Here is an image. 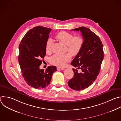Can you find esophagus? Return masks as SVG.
I'll list each match as a JSON object with an SVG mask.
<instances>
[{
	"label": "esophagus",
	"instance_id": "esophagus-1",
	"mask_svg": "<svg viewBox=\"0 0 121 121\" xmlns=\"http://www.w3.org/2000/svg\"><path fill=\"white\" fill-rule=\"evenodd\" d=\"M65 68L64 67H57V70H64L65 69Z\"/></svg>",
	"mask_w": 121,
	"mask_h": 121
}]
</instances>
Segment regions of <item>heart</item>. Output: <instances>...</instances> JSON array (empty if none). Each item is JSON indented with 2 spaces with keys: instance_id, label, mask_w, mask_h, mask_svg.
Instances as JSON below:
<instances>
[{
  "instance_id": "heart-1",
  "label": "heart",
  "mask_w": 121,
  "mask_h": 121,
  "mask_svg": "<svg viewBox=\"0 0 121 121\" xmlns=\"http://www.w3.org/2000/svg\"><path fill=\"white\" fill-rule=\"evenodd\" d=\"M56 37L60 42L66 45V51L73 56H77L83 47L84 39L81 36H74L72 33L62 31L58 32ZM52 43L53 40L51 39H48L47 40L45 44L46 54H50L52 53ZM70 54L67 53L64 55H55L51 57L50 63L55 65L63 66L71 60V55Z\"/></svg>"
}]
</instances>
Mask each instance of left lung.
I'll use <instances>...</instances> for the list:
<instances>
[{
  "label": "left lung",
  "mask_w": 121,
  "mask_h": 121,
  "mask_svg": "<svg viewBox=\"0 0 121 121\" xmlns=\"http://www.w3.org/2000/svg\"><path fill=\"white\" fill-rule=\"evenodd\" d=\"M72 30L80 31L84 39L81 51L71 63L77 69H72L73 78L68 82L69 87L78 91L88 88L95 80L99 73L104 52L100 38L89 28L80 27ZM78 69L81 73L78 72Z\"/></svg>",
  "instance_id": "1"
}]
</instances>
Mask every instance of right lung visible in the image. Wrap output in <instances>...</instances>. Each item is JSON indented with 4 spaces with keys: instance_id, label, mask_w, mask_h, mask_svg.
<instances>
[{
    "instance_id": "1",
    "label": "right lung",
    "mask_w": 121,
    "mask_h": 121,
    "mask_svg": "<svg viewBox=\"0 0 121 121\" xmlns=\"http://www.w3.org/2000/svg\"><path fill=\"white\" fill-rule=\"evenodd\" d=\"M51 29L38 26L30 29L19 45V63L24 80L29 86L42 89L50 84L56 67L49 66L40 69L42 59L46 55L45 44Z\"/></svg>"
}]
</instances>
